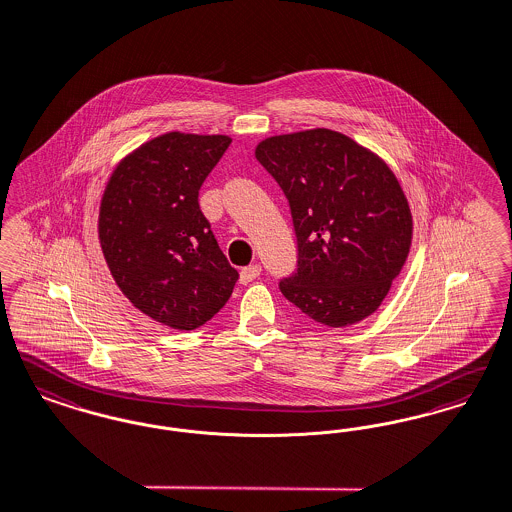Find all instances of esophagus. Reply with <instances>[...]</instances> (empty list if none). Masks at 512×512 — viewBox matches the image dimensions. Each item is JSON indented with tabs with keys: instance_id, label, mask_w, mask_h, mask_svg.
Wrapping results in <instances>:
<instances>
[{
	"instance_id": "1",
	"label": "esophagus",
	"mask_w": 512,
	"mask_h": 512,
	"mask_svg": "<svg viewBox=\"0 0 512 512\" xmlns=\"http://www.w3.org/2000/svg\"><path fill=\"white\" fill-rule=\"evenodd\" d=\"M260 271H262V268H260L258 264H250V266L241 269V283L246 285V283L254 281V279L260 275Z\"/></svg>"
}]
</instances>
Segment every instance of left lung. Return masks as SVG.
Here are the masks:
<instances>
[{"label":"left lung","instance_id":"8db88e82","mask_svg":"<svg viewBox=\"0 0 512 512\" xmlns=\"http://www.w3.org/2000/svg\"><path fill=\"white\" fill-rule=\"evenodd\" d=\"M291 204L298 269L281 293L314 322L349 327L381 306L412 246V212L391 167L331 129L275 135L254 150Z\"/></svg>","mask_w":512,"mask_h":512}]
</instances>
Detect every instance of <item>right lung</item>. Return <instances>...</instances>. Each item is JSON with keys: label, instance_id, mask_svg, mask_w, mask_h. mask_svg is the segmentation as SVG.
<instances>
[{"label": "right lung", "instance_id": "add662e5", "mask_svg": "<svg viewBox=\"0 0 512 512\" xmlns=\"http://www.w3.org/2000/svg\"><path fill=\"white\" fill-rule=\"evenodd\" d=\"M231 136L171 131L109 175L98 239L111 277L142 314L190 331L212 320L239 279L200 212L198 190Z\"/></svg>", "mask_w": 512, "mask_h": 512}]
</instances>
